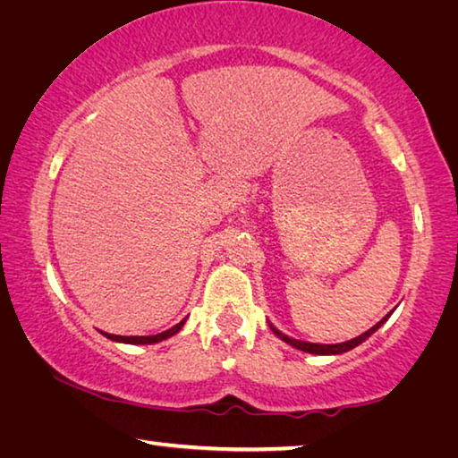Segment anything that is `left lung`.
I'll return each instance as SVG.
<instances>
[{"mask_svg": "<svg viewBox=\"0 0 458 458\" xmlns=\"http://www.w3.org/2000/svg\"><path fill=\"white\" fill-rule=\"evenodd\" d=\"M388 318H390V314H388L386 318H382L378 324L372 326L370 330L364 332L362 335H358V338H354V340L342 342V344H311V342H300V340H293V338H290V335H285V334H282L279 330H276L274 326H271V330H274V334L279 335V338H282L284 342L290 344V346L298 348V350H303V352H310V354H344V352L356 348L358 344H362L366 338H370V335H372L376 330H378V327H380L384 322H386Z\"/></svg>", "mask_w": 458, "mask_h": 458, "instance_id": "8db88e82", "label": "left lung"}]
</instances>
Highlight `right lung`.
<instances>
[{
    "label": "right lung",
    "instance_id": "add662e5",
    "mask_svg": "<svg viewBox=\"0 0 458 458\" xmlns=\"http://www.w3.org/2000/svg\"><path fill=\"white\" fill-rule=\"evenodd\" d=\"M182 324H184V319L176 326H173L171 330H166L163 334H157V335H114V334H104V335H106V338H110V340L126 342V344H155V342H160V340H166L168 335H174L176 332L181 330Z\"/></svg>",
    "mask_w": 458,
    "mask_h": 458
}]
</instances>
